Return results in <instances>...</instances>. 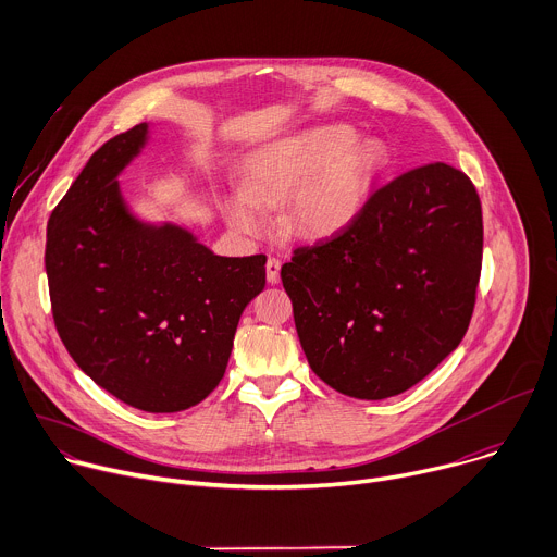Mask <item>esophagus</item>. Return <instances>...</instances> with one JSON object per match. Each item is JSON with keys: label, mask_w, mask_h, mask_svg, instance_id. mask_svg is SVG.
Masks as SVG:
<instances>
[{"label": "esophagus", "mask_w": 557, "mask_h": 557, "mask_svg": "<svg viewBox=\"0 0 557 557\" xmlns=\"http://www.w3.org/2000/svg\"><path fill=\"white\" fill-rule=\"evenodd\" d=\"M265 274H268V283H270V285H276L278 278H281V261L274 259V257H270L268 263H265Z\"/></svg>", "instance_id": "esophagus-1"}]
</instances>
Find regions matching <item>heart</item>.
Listing matches in <instances>:
<instances>
[{
  "label": "heart",
  "instance_id": "1",
  "mask_svg": "<svg viewBox=\"0 0 557 557\" xmlns=\"http://www.w3.org/2000/svg\"><path fill=\"white\" fill-rule=\"evenodd\" d=\"M345 125L300 132L259 149L246 164L244 190L224 199V212L239 233L265 228V208L285 197L281 224L296 239H326L362 212L386 153L380 143H355Z\"/></svg>",
  "mask_w": 557,
  "mask_h": 557
}]
</instances>
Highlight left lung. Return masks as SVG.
<instances>
[{
  "label": "left lung",
  "instance_id": "8db88e82",
  "mask_svg": "<svg viewBox=\"0 0 557 557\" xmlns=\"http://www.w3.org/2000/svg\"><path fill=\"white\" fill-rule=\"evenodd\" d=\"M483 263L472 180L432 162L373 190L338 235L281 268L311 371L356 399L399 395L463 341Z\"/></svg>",
  "mask_w": 557,
  "mask_h": 557
}]
</instances>
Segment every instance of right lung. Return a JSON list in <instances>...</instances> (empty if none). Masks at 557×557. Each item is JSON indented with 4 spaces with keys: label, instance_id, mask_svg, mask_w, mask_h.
<instances>
[{
    "label": "right lung",
    "instance_id": "right-lung-1",
    "mask_svg": "<svg viewBox=\"0 0 557 557\" xmlns=\"http://www.w3.org/2000/svg\"><path fill=\"white\" fill-rule=\"evenodd\" d=\"M149 125L107 140L48 221L46 274L59 336L100 388L147 412H180L221 382L265 255L216 257L180 226H147L119 173Z\"/></svg>",
    "mask_w": 557,
    "mask_h": 557
}]
</instances>
